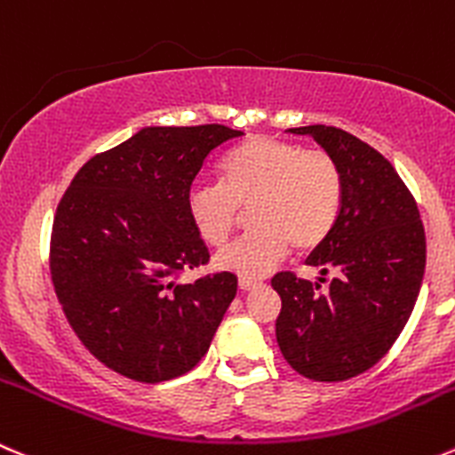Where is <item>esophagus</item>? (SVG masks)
Listing matches in <instances>:
<instances>
[{
	"label": "esophagus",
	"instance_id": "1",
	"mask_svg": "<svg viewBox=\"0 0 455 455\" xmlns=\"http://www.w3.org/2000/svg\"><path fill=\"white\" fill-rule=\"evenodd\" d=\"M263 281H257V279H239V288L243 290V292H252V290L261 288Z\"/></svg>",
	"mask_w": 455,
	"mask_h": 455
}]
</instances>
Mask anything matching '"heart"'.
<instances>
[{"label": "heart", "mask_w": 455, "mask_h": 455, "mask_svg": "<svg viewBox=\"0 0 455 455\" xmlns=\"http://www.w3.org/2000/svg\"><path fill=\"white\" fill-rule=\"evenodd\" d=\"M219 185H196L188 194V216L203 243L230 239L250 207L254 230L225 248L216 267L261 279L288 254L326 243L344 205V174L326 149L254 136L220 160Z\"/></svg>", "instance_id": "obj_1"}]
</instances>
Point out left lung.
Returning <instances> with one entry per match:
<instances>
[{
	"mask_svg": "<svg viewBox=\"0 0 455 455\" xmlns=\"http://www.w3.org/2000/svg\"><path fill=\"white\" fill-rule=\"evenodd\" d=\"M290 132L308 133L335 156L344 205L332 235L308 257L322 283L336 272L328 291L295 272L272 276L281 297L276 341L299 375L341 382L378 364L409 322L425 275V225L413 194L378 149L326 124Z\"/></svg>",
	"mask_w": 455,
	"mask_h": 455,
	"instance_id": "1",
	"label": "left lung"
}]
</instances>
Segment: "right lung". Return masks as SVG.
I'll use <instances>...</instances> for the list:
<instances>
[{
  "mask_svg": "<svg viewBox=\"0 0 455 455\" xmlns=\"http://www.w3.org/2000/svg\"><path fill=\"white\" fill-rule=\"evenodd\" d=\"M243 132L147 127L89 158L58 203L49 266L68 323L95 360L145 384L201 362L236 295L232 272L201 275L210 252L188 216L207 160Z\"/></svg>",
  "mask_w": 455,
  "mask_h": 455,
  "instance_id": "add662e5",
  "label": "right lung"
}]
</instances>
